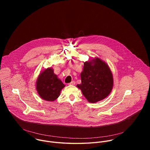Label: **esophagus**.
<instances>
[{
  "label": "esophagus",
  "mask_w": 150,
  "mask_h": 150,
  "mask_svg": "<svg viewBox=\"0 0 150 150\" xmlns=\"http://www.w3.org/2000/svg\"><path fill=\"white\" fill-rule=\"evenodd\" d=\"M75 84V81H72L71 82H70L69 83V85H74Z\"/></svg>",
  "instance_id": "34e87169"
}]
</instances>
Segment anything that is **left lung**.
Here are the masks:
<instances>
[{
	"mask_svg": "<svg viewBox=\"0 0 150 150\" xmlns=\"http://www.w3.org/2000/svg\"><path fill=\"white\" fill-rule=\"evenodd\" d=\"M81 83L77 84L88 102L95 103L108 97L113 87L112 72L104 61L95 57L83 62Z\"/></svg>",
	"mask_w": 150,
	"mask_h": 150,
	"instance_id": "8db88e82",
	"label": "left lung"
}]
</instances>
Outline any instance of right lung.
Here are the masks:
<instances>
[{
	"instance_id": "right-lung-1",
	"label": "right lung",
	"mask_w": 150,
	"mask_h": 150,
	"mask_svg": "<svg viewBox=\"0 0 150 150\" xmlns=\"http://www.w3.org/2000/svg\"><path fill=\"white\" fill-rule=\"evenodd\" d=\"M35 87L38 95L42 99L53 101L59 97L61 90L65 85L50 67L40 72L37 79Z\"/></svg>"
}]
</instances>
